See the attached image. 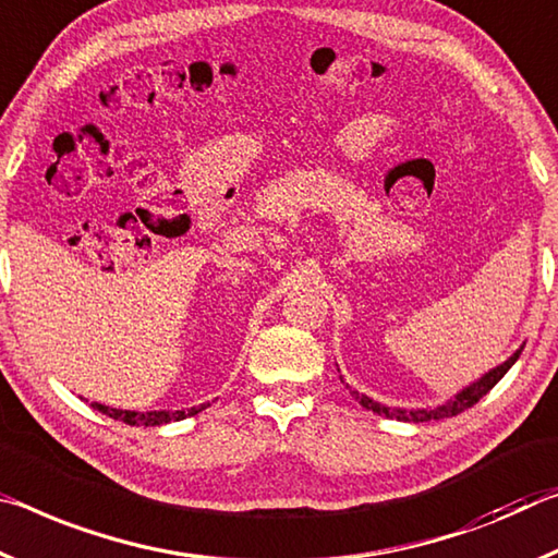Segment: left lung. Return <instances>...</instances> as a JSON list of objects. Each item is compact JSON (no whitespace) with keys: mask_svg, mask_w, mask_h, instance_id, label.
<instances>
[{"mask_svg":"<svg viewBox=\"0 0 558 558\" xmlns=\"http://www.w3.org/2000/svg\"><path fill=\"white\" fill-rule=\"evenodd\" d=\"M519 353H522V349H519L514 355H509V359L497 365V368H492L489 373H485L477 383H472V386H468L464 390H460L458 396H454L452 400H447L445 405H437V408H430V410H400V408H386L376 403V400H371L368 396H361L359 390H351V396L359 400V403L365 408V410H373L376 415H386V417H396V420H403V423H427V420H442V417H452L462 413V410L472 408L474 403H477L480 398H485L487 392L497 386V383L505 378V373L511 368V365L517 363Z\"/></svg>","mask_w":558,"mask_h":558,"instance_id":"8db88e82","label":"left lung"}]
</instances>
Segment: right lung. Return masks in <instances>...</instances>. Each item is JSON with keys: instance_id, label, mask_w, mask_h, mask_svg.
<instances>
[{"instance_id": "add662e5", "label": "right lung", "mask_w": 558, "mask_h": 558, "mask_svg": "<svg viewBox=\"0 0 558 558\" xmlns=\"http://www.w3.org/2000/svg\"><path fill=\"white\" fill-rule=\"evenodd\" d=\"M207 405H197L190 410H150V413H135V410H118V408L94 403V410H98V413H104L113 420H121V423H125V425L153 427V425H166V423H175V420H185L190 415H197L199 410H205Z\"/></svg>"}]
</instances>
